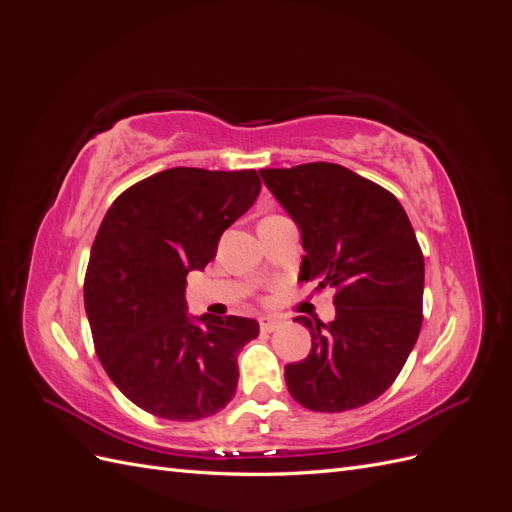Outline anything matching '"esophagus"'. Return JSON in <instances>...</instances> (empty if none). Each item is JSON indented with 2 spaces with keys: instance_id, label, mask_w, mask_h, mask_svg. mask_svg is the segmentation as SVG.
Returning <instances> with one entry per match:
<instances>
[{
  "instance_id": "obj_1",
  "label": "esophagus",
  "mask_w": 512,
  "mask_h": 512,
  "mask_svg": "<svg viewBox=\"0 0 512 512\" xmlns=\"http://www.w3.org/2000/svg\"><path fill=\"white\" fill-rule=\"evenodd\" d=\"M280 324H282L280 318H273V316H262V318H260V329L267 331V333L275 331L277 327H280Z\"/></svg>"
}]
</instances>
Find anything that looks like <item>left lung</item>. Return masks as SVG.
<instances>
[{
    "mask_svg": "<svg viewBox=\"0 0 512 512\" xmlns=\"http://www.w3.org/2000/svg\"><path fill=\"white\" fill-rule=\"evenodd\" d=\"M260 177L301 230L299 282L337 288L329 324L297 316L312 350L284 367L290 395L314 412H346L399 376L423 324L425 260L399 200L352 170L312 162Z\"/></svg>",
    "mask_w": 512,
    "mask_h": 512,
    "instance_id": "1",
    "label": "left lung"
}]
</instances>
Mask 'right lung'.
<instances>
[{
    "label": "right lung",
    "instance_id": "right-lung-1",
    "mask_svg": "<svg viewBox=\"0 0 512 512\" xmlns=\"http://www.w3.org/2000/svg\"><path fill=\"white\" fill-rule=\"evenodd\" d=\"M258 192L256 170L179 166L132 185L104 215L85 312L108 378L149 414L198 421L237 391V356L258 322L188 314L185 277L209 265Z\"/></svg>",
    "mask_w": 512,
    "mask_h": 512
}]
</instances>
